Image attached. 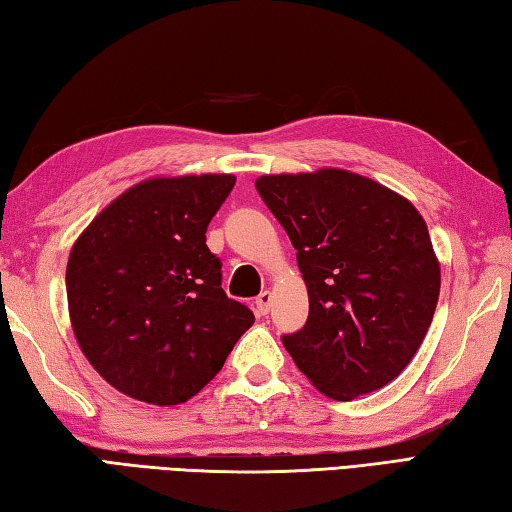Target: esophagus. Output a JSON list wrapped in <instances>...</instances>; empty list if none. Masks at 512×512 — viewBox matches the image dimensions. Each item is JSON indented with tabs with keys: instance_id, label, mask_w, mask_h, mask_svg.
I'll list each match as a JSON object with an SVG mask.
<instances>
[{
	"instance_id": "34e87169",
	"label": "esophagus",
	"mask_w": 512,
	"mask_h": 512,
	"mask_svg": "<svg viewBox=\"0 0 512 512\" xmlns=\"http://www.w3.org/2000/svg\"><path fill=\"white\" fill-rule=\"evenodd\" d=\"M254 305H256V312H258L260 316H265V314L269 312V307H272V292H269V289H265V292H260V294L256 296Z\"/></svg>"
}]
</instances>
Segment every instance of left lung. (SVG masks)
Wrapping results in <instances>:
<instances>
[{"label":"left lung","instance_id":"obj_1","mask_svg":"<svg viewBox=\"0 0 512 512\" xmlns=\"http://www.w3.org/2000/svg\"><path fill=\"white\" fill-rule=\"evenodd\" d=\"M287 231L310 298L285 350L325 397L350 401L388 385L435 316L441 267L408 198L359 173L325 167L256 178Z\"/></svg>","mask_w":512,"mask_h":512}]
</instances>
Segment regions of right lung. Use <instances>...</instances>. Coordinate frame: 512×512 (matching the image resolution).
<instances>
[{"instance_id":"add662e5","label":"right lung","mask_w":512,"mask_h":512,"mask_svg":"<svg viewBox=\"0 0 512 512\" xmlns=\"http://www.w3.org/2000/svg\"><path fill=\"white\" fill-rule=\"evenodd\" d=\"M234 185L231 173L142 180L75 240L66 298L77 345L131 399L178 406L196 397L254 323L220 287L205 238Z\"/></svg>"}]
</instances>
